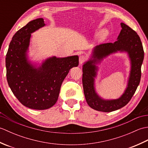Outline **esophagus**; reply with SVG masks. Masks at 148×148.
Masks as SVG:
<instances>
[{"label":"esophagus","mask_w":148,"mask_h":148,"mask_svg":"<svg viewBox=\"0 0 148 148\" xmlns=\"http://www.w3.org/2000/svg\"><path fill=\"white\" fill-rule=\"evenodd\" d=\"M86 60V56L84 55H81L79 56V64H82Z\"/></svg>","instance_id":"1"}]
</instances>
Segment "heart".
Instances as JSON below:
<instances>
[{
	"instance_id": "1",
	"label": "heart",
	"mask_w": 148,
	"mask_h": 148,
	"mask_svg": "<svg viewBox=\"0 0 148 148\" xmlns=\"http://www.w3.org/2000/svg\"><path fill=\"white\" fill-rule=\"evenodd\" d=\"M108 35H109L108 30H103L99 34V35L97 36V40H99V41H102V40H105L107 37H108Z\"/></svg>"
}]
</instances>
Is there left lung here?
<instances>
[{
	"mask_svg": "<svg viewBox=\"0 0 148 148\" xmlns=\"http://www.w3.org/2000/svg\"><path fill=\"white\" fill-rule=\"evenodd\" d=\"M122 29L114 43H106L94 47L92 54L83 65V85L88 104L96 111L112 112L126 106L136 92L141 77V66L144 50L139 36L126 24L121 23ZM126 52L130 58L131 71L127 85L118 99H104L97 93L95 79L99 70L98 64L103 59L114 53Z\"/></svg>",
	"mask_w": 148,
	"mask_h": 148,
	"instance_id": "left-lung-1",
	"label": "left lung"
}]
</instances>
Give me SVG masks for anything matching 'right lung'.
<instances>
[{"label":"right lung","mask_w":148,"mask_h":148,"mask_svg":"<svg viewBox=\"0 0 148 148\" xmlns=\"http://www.w3.org/2000/svg\"><path fill=\"white\" fill-rule=\"evenodd\" d=\"M46 26L43 18L30 21L16 32L5 58L6 77L14 96L27 108L45 110L57 101L61 85L70 69L77 67L79 56H51L41 63L29 56L32 34Z\"/></svg>","instance_id":"right-lung-1"}]
</instances>
